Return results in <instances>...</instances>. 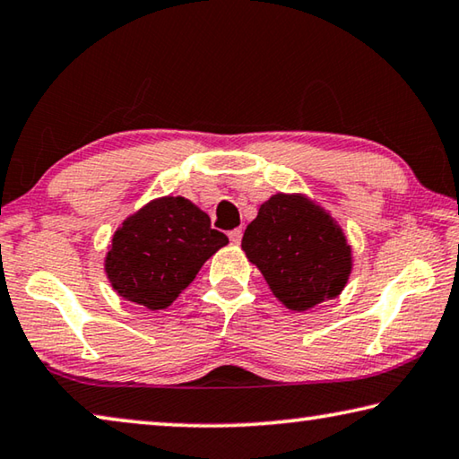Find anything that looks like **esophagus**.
<instances>
[{"instance_id": "1", "label": "esophagus", "mask_w": 459, "mask_h": 459, "mask_svg": "<svg viewBox=\"0 0 459 459\" xmlns=\"http://www.w3.org/2000/svg\"><path fill=\"white\" fill-rule=\"evenodd\" d=\"M228 236H230V242H231V244H239V242H242V236H244V231L238 228V230H231Z\"/></svg>"}]
</instances>
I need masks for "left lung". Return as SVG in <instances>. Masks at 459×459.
Here are the masks:
<instances>
[{
	"label": "left lung",
	"mask_w": 459,
	"mask_h": 459,
	"mask_svg": "<svg viewBox=\"0 0 459 459\" xmlns=\"http://www.w3.org/2000/svg\"><path fill=\"white\" fill-rule=\"evenodd\" d=\"M242 250L284 307L307 311L340 295L351 247L337 221L303 195L276 193L247 225Z\"/></svg>",
	"instance_id": "8db88e82"
}]
</instances>
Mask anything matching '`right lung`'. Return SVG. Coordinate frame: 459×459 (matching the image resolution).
<instances>
[{
  "instance_id": "obj_1",
  "label": "right lung",
  "mask_w": 459,
  "mask_h": 459,
  "mask_svg": "<svg viewBox=\"0 0 459 459\" xmlns=\"http://www.w3.org/2000/svg\"><path fill=\"white\" fill-rule=\"evenodd\" d=\"M228 244L212 220L185 197L150 201L119 225L105 256V273L119 297L167 309L201 266Z\"/></svg>"
}]
</instances>
